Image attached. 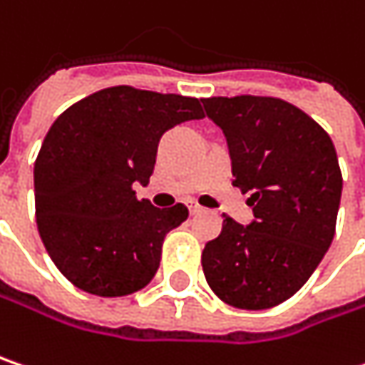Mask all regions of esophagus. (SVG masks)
<instances>
[{"label": "esophagus", "mask_w": 365, "mask_h": 365, "mask_svg": "<svg viewBox=\"0 0 365 365\" xmlns=\"http://www.w3.org/2000/svg\"><path fill=\"white\" fill-rule=\"evenodd\" d=\"M190 212L192 215H198V212H202V206L200 204H190Z\"/></svg>", "instance_id": "esophagus-1"}]
</instances>
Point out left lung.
Returning <instances> with one entry per match:
<instances>
[{
	"instance_id": "8db88e82",
	"label": "left lung",
	"mask_w": 365,
	"mask_h": 365,
	"mask_svg": "<svg viewBox=\"0 0 365 365\" xmlns=\"http://www.w3.org/2000/svg\"><path fill=\"white\" fill-rule=\"evenodd\" d=\"M225 132L233 178L254 223L223 215L202 250V270L219 299L242 310L283 304L306 285L331 247L343 175L331 136L277 97L202 98Z\"/></svg>"
}]
</instances>
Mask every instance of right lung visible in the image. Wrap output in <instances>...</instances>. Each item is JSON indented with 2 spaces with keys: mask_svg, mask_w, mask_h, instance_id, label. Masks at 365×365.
Segmentation results:
<instances>
[{
  "mask_svg": "<svg viewBox=\"0 0 365 365\" xmlns=\"http://www.w3.org/2000/svg\"><path fill=\"white\" fill-rule=\"evenodd\" d=\"M202 118L198 98L111 86L55 119L34 161V215L47 254L72 285L121 297L153 281L163 240L187 208H155L136 198L134 183H148L169 128Z\"/></svg>",
  "mask_w": 365,
  "mask_h": 365,
  "instance_id": "obj_1",
  "label": "right lung"
}]
</instances>
